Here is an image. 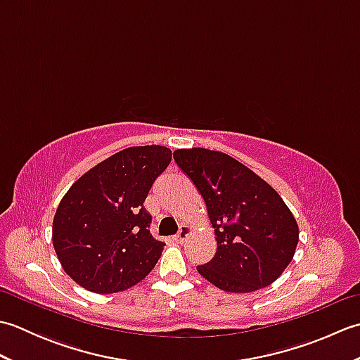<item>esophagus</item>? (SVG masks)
I'll return each instance as SVG.
<instances>
[{
    "label": "esophagus",
    "mask_w": 360,
    "mask_h": 360,
    "mask_svg": "<svg viewBox=\"0 0 360 360\" xmlns=\"http://www.w3.org/2000/svg\"><path fill=\"white\" fill-rule=\"evenodd\" d=\"M190 233H192V227L187 226V224H182L181 229H179V232L174 235V241H178V243L186 241L187 236H188Z\"/></svg>",
    "instance_id": "esophagus-1"
}]
</instances>
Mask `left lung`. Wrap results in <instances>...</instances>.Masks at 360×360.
<instances>
[{
  "mask_svg": "<svg viewBox=\"0 0 360 360\" xmlns=\"http://www.w3.org/2000/svg\"><path fill=\"white\" fill-rule=\"evenodd\" d=\"M174 162L196 186L217 235V254L196 266L227 292H254L277 280L295 254L298 226L281 196L226 153L176 150Z\"/></svg>",
  "mask_w": 360,
  "mask_h": 360,
  "instance_id": "left-lung-1",
  "label": "left lung"
}]
</instances>
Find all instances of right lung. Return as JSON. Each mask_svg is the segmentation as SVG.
Masks as SVG:
<instances>
[{"mask_svg":"<svg viewBox=\"0 0 360 360\" xmlns=\"http://www.w3.org/2000/svg\"><path fill=\"white\" fill-rule=\"evenodd\" d=\"M172 160V150L145 145L122 150L91 168L68 190L52 223L62 267L91 292L134 286L155 267L165 243L150 233L143 202Z\"/></svg>","mask_w":360,"mask_h":360,"instance_id":"right-lung-1","label":"right lung"}]
</instances>
